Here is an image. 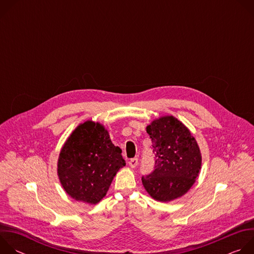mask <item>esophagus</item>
Returning <instances> with one entry per match:
<instances>
[{
    "mask_svg": "<svg viewBox=\"0 0 254 254\" xmlns=\"http://www.w3.org/2000/svg\"><path fill=\"white\" fill-rule=\"evenodd\" d=\"M138 164V160L136 158H133V159H130L129 162H128V165L130 168H135Z\"/></svg>",
    "mask_w": 254,
    "mask_h": 254,
    "instance_id": "obj_1",
    "label": "esophagus"
}]
</instances>
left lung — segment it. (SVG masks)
<instances>
[{"instance_id":"obj_1","label":"left lung","mask_w":254,"mask_h":254,"mask_svg":"<svg viewBox=\"0 0 254 254\" xmlns=\"http://www.w3.org/2000/svg\"><path fill=\"white\" fill-rule=\"evenodd\" d=\"M156 154L155 170L141 177L142 185L157 201L169 202L186 194L199 176L200 149L188 127L173 116H165L147 127Z\"/></svg>"}]
</instances>
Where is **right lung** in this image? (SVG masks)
<instances>
[{
  "label": "right lung",
  "instance_id": "obj_1",
  "mask_svg": "<svg viewBox=\"0 0 254 254\" xmlns=\"http://www.w3.org/2000/svg\"><path fill=\"white\" fill-rule=\"evenodd\" d=\"M126 166L122 150L99 123L80 124L61 149L57 173L65 192L77 201L97 204L120 169Z\"/></svg>",
  "mask_w": 254,
  "mask_h": 254
}]
</instances>
